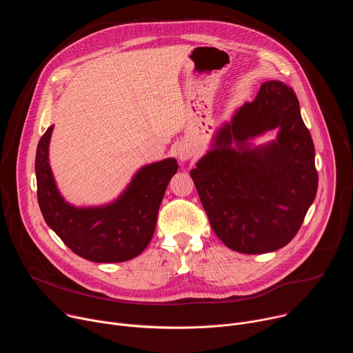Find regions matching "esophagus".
Here are the masks:
<instances>
[{
	"label": "esophagus",
	"mask_w": 353,
	"mask_h": 353,
	"mask_svg": "<svg viewBox=\"0 0 353 353\" xmlns=\"http://www.w3.org/2000/svg\"><path fill=\"white\" fill-rule=\"evenodd\" d=\"M176 154H177V158H179L181 162H187L188 159L192 158L194 149H192L190 145H187V143H181V145H179V148H177V150H176Z\"/></svg>",
	"instance_id": "1"
}]
</instances>
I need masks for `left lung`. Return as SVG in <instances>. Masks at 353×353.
Returning a JSON list of instances; mask_svg holds the SVG:
<instances>
[{
    "label": "left lung",
    "mask_w": 353,
    "mask_h": 353,
    "mask_svg": "<svg viewBox=\"0 0 353 353\" xmlns=\"http://www.w3.org/2000/svg\"><path fill=\"white\" fill-rule=\"evenodd\" d=\"M276 129L263 145L250 139ZM190 172L215 234L243 254L271 253L300 229L319 187L314 143L299 100L281 81L261 85L215 134Z\"/></svg>",
    "instance_id": "obj_1"
}]
</instances>
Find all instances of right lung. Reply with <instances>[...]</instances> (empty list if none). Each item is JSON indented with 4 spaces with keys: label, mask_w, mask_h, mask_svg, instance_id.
I'll list each match as a JSON object with an SVG mask.
<instances>
[{
    "label": "right lung",
    "mask_w": 353,
    "mask_h": 353,
    "mask_svg": "<svg viewBox=\"0 0 353 353\" xmlns=\"http://www.w3.org/2000/svg\"><path fill=\"white\" fill-rule=\"evenodd\" d=\"M50 125L36 150L37 201L46 223L79 257L93 263H123L137 256L154 236L166 187L177 172L174 158L142 166L125 190L100 207H75L60 194L48 162Z\"/></svg>",
    "instance_id": "1"
}]
</instances>
